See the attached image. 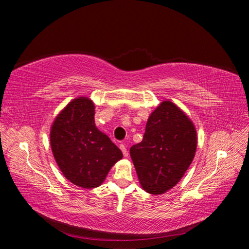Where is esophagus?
I'll use <instances>...</instances> for the list:
<instances>
[{
  "instance_id": "obj_1",
  "label": "esophagus",
  "mask_w": 249,
  "mask_h": 249,
  "mask_svg": "<svg viewBox=\"0 0 249 249\" xmlns=\"http://www.w3.org/2000/svg\"><path fill=\"white\" fill-rule=\"evenodd\" d=\"M119 147H120V149H122V152H123L124 156V157H127V155H129V153H127V149H126V147H125V145H124V143H120Z\"/></svg>"
}]
</instances>
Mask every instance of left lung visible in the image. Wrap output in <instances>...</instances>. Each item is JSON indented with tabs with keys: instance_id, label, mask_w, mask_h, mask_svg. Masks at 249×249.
Returning <instances> with one entry per match:
<instances>
[{
	"instance_id": "1",
	"label": "left lung",
	"mask_w": 249,
	"mask_h": 249,
	"mask_svg": "<svg viewBox=\"0 0 249 249\" xmlns=\"http://www.w3.org/2000/svg\"><path fill=\"white\" fill-rule=\"evenodd\" d=\"M196 144L191 120L173 103H161L148 117L142 141L130 148L143 189L157 195L175 187L190 166Z\"/></svg>"
}]
</instances>
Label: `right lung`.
Instances as JSON below:
<instances>
[{"label":"right lung","instance_id":"right-lung-1","mask_svg":"<svg viewBox=\"0 0 249 249\" xmlns=\"http://www.w3.org/2000/svg\"><path fill=\"white\" fill-rule=\"evenodd\" d=\"M51 146L64 177L86 189L99 187L123 153L94 124V106L87 97L71 102L56 117Z\"/></svg>","mask_w":249,"mask_h":249}]
</instances>
